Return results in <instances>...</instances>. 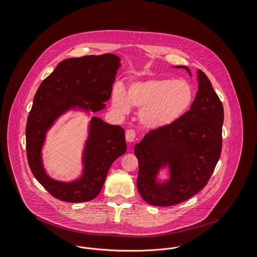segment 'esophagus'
<instances>
[{"label": "esophagus", "instance_id": "obj_1", "mask_svg": "<svg viewBox=\"0 0 257 257\" xmlns=\"http://www.w3.org/2000/svg\"><path fill=\"white\" fill-rule=\"evenodd\" d=\"M125 139L127 142H134L136 140V132L134 130H127L125 132Z\"/></svg>", "mask_w": 257, "mask_h": 257}]
</instances>
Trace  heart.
Returning a JSON list of instances; mask_svg holds the SVG:
<instances>
[{
    "label": "heart",
    "instance_id": "b5f03b06",
    "mask_svg": "<svg viewBox=\"0 0 257 257\" xmlns=\"http://www.w3.org/2000/svg\"><path fill=\"white\" fill-rule=\"evenodd\" d=\"M193 100L194 90L187 81L167 78L134 82L126 92L116 87L112 94L117 112L127 114L131 106L139 108V121L149 130L170 126L188 111Z\"/></svg>",
    "mask_w": 257,
    "mask_h": 257
}]
</instances>
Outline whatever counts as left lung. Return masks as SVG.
<instances>
[{
  "label": "left lung",
  "mask_w": 257,
  "mask_h": 257,
  "mask_svg": "<svg viewBox=\"0 0 257 257\" xmlns=\"http://www.w3.org/2000/svg\"><path fill=\"white\" fill-rule=\"evenodd\" d=\"M186 69V66H176ZM198 91L190 110L165 128L149 132L136 144L139 164L137 189L142 199L156 206L182 203L205 187L222 149L223 105L210 81L197 71ZM168 166L170 177L157 179Z\"/></svg>",
  "instance_id": "8db88e82"
}]
</instances>
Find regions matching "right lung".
Here are the masks:
<instances>
[{
	"label": "right lung",
	"mask_w": 257,
	"mask_h": 257,
	"mask_svg": "<svg viewBox=\"0 0 257 257\" xmlns=\"http://www.w3.org/2000/svg\"><path fill=\"white\" fill-rule=\"evenodd\" d=\"M120 60L112 53L65 59L35 94L26 124L28 164L36 179L58 200L68 203L93 200L100 193L111 165L126 151L123 128L92 117L81 177L70 182L55 180L46 172L42 158L47 133L61 115L69 110L95 113L105 108L103 102L111 97Z\"/></svg>",
	"instance_id": "1"
}]
</instances>
